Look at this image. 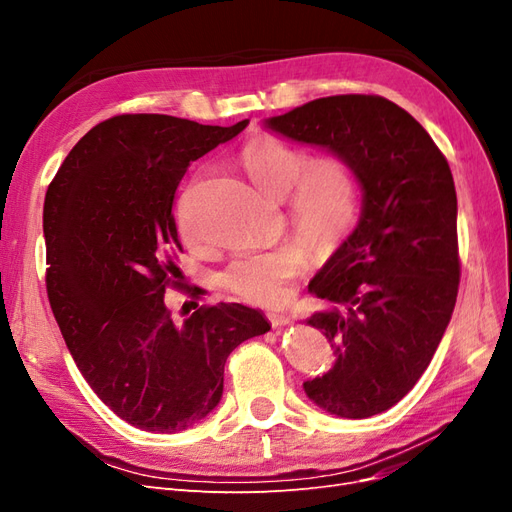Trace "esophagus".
<instances>
[{"label":"esophagus","instance_id":"1","mask_svg":"<svg viewBox=\"0 0 512 512\" xmlns=\"http://www.w3.org/2000/svg\"><path fill=\"white\" fill-rule=\"evenodd\" d=\"M267 320L271 322L273 329H277V327H286V324L290 322V316L284 314V312H275V309H271V312H267Z\"/></svg>","mask_w":512,"mask_h":512}]
</instances>
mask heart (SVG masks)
Returning a JSON list of instances; mask_svg holds the SVG:
<instances>
[{"mask_svg":"<svg viewBox=\"0 0 512 512\" xmlns=\"http://www.w3.org/2000/svg\"><path fill=\"white\" fill-rule=\"evenodd\" d=\"M241 162L262 192L286 198L288 222L318 256L342 245L359 213V181L346 158L327 153L312 160L301 147L262 136L243 149ZM304 244L286 239L267 250L243 252L228 262L220 282L243 301L282 303L290 282L309 265Z\"/></svg>","mask_w":512,"mask_h":512,"instance_id":"b5f03b06","label":"heart"}]
</instances>
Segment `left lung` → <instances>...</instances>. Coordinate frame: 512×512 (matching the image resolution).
Returning <instances> with one entry per match:
<instances>
[{"label":"left lung","mask_w":512,"mask_h":512,"mask_svg":"<svg viewBox=\"0 0 512 512\" xmlns=\"http://www.w3.org/2000/svg\"><path fill=\"white\" fill-rule=\"evenodd\" d=\"M267 126L346 158L363 188L359 224L309 282L329 307L307 324L337 361L303 389L342 418L380 414L412 391L453 316L461 262L451 168L421 123L382 96L318 98Z\"/></svg>","instance_id":"obj_1"}]
</instances>
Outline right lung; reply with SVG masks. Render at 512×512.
I'll return each mask as SVG.
<instances>
[{
    "label": "right lung",
    "instance_id": "obj_1",
    "mask_svg": "<svg viewBox=\"0 0 512 512\" xmlns=\"http://www.w3.org/2000/svg\"><path fill=\"white\" fill-rule=\"evenodd\" d=\"M245 126L115 115L72 147L46 190V294L59 331L94 393L143 431L177 433L205 418L220 404L228 354L271 329L241 303H194L183 322L164 305L168 286L183 288L179 183Z\"/></svg>",
    "mask_w": 512,
    "mask_h": 512
}]
</instances>
